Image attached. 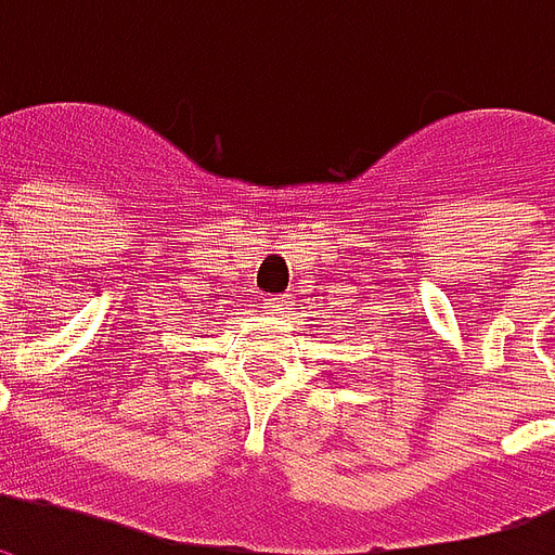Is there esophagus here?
Instances as JSON below:
<instances>
[{"mask_svg": "<svg viewBox=\"0 0 555 555\" xmlns=\"http://www.w3.org/2000/svg\"><path fill=\"white\" fill-rule=\"evenodd\" d=\"M288 297H273L270 302H264L267 314H282V311H288Z\"/></svg>", "mask_w": 555, "mask_h": 555, "instance_id": "obj_1", "label": "esophagus"}]
</instances>
